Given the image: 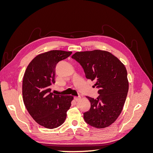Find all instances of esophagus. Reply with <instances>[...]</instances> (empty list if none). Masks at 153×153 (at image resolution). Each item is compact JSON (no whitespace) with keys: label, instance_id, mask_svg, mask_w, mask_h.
Returning a JSON list of instances; mask_svg holds the SVG:
<instances>
[{"label":"esophagus","instance_id":"1","mask_svg":"<svg viewBox=\"0 0 153 153\" xmlns=\"http://www.w3.org/2000/svg\"><path fill=\"white\" fill-rule=\"evenodd\" d=\"M74 99H75V100L76 101H79V100L81 99V97H80V96L75 97V98H74Z\"/></svg>","mask_w":153,"mask_h":153}]
</instances>
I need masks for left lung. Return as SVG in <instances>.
Listing matches in <instances>:
<instances>
[{
    "label": "left lung",
    "mask_w": 153,
    "mask_h": 153,
    "mask_svg": "<svg viewBox=\"0 0 153 153\" xmlns=\"http://www.w3.org/2000/svg\"><path fill=\"white\" fill-rule=\"evenodd\" d=\"M71 58L80 63L87 79L95 82L99 96H87L91 108L84 113L85 121L96 128L114 123L121 114L128 94L129 84L124 64L111 53L95 50L78 52Z\"/></svg>",
    "instance_id": "left-lung-1"
}]
</instances>
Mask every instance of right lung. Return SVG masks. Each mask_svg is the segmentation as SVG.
Here are the masks:
<instances>
[{"instance_id":"add662e5","label":"right lung","mask_w":153,"mask_h":153,"mask_svg":"<svg viewBox=\"0 0 153 153\" xmlns=\"http://www.w3.org/2000/svg\"><path fill=\"white\" fill-rule=\"evenodd\" d=\"M71 52L51 50L32 59L23 78L22 95L25 107L31 117L41 126L53 129L66 120L71 105V96L56 95L51 92L55 84L57 63L68 58Z\"/></svg>"}]
</instances>
